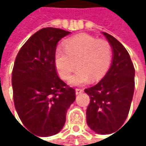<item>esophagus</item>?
<instances>
[{"label":"esophagus","mask_w":146,"mask_h":146,"mask_svg":"<svg viewBox=\"0 0 146 146\" xmlns=\"http://www.w3.org/2000/svg\"><path fill=\"white\" fill-rule=\"evenodd\" d=\"M83 90L82 89H76L75 90V93H76V95H79V94H81V93H83Z\"/></svg>","instance_id":"34e87169"}]
</instances>
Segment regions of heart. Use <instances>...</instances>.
<instances>
[{
    "label": "heart",
    "mask_w": 146,
    "mask_h": 146,
    "mask_svg": "<svg viewBox=\"0 0 146 146\" xmlns=\"http://www.w3.org/2000/svg\"><path fill=\"white\" fill-rule=\"evenodd\" d=\"M64 49H56L55 65L59 76L65 80L70 78L77 65L78 69L69 80L73 86L84 85L90 78L93 81L101 79L111 62V44L90 35L81 34L68 39L64 43Z\"/></svg>",
    "instance_id": "b5f03b06"
}]
</instances>
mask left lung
Here are the masks:
<instances>
[{
	"label": "left lung",
	"instance_id": "8db88e82",
	"mask_svg": "<svg viewBox=\"0 0 146 146\" xmlns=\"http://www.w3.org/2000/svg\"><path fill=\"white\" fill-rule=\"evenodd\" d=\"M112 48L111 65L96 85L85 89L90 98L86 121L94 132L108 134L124 123L134 91V68L124 46L111 35L102 33Z\"/></svg>",
	"mask_w": 146,
	"mask_h": 146
}]
</instances>
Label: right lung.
<instances>
[{"instance_id":"right-lung-1","label":"right lung","mask_w":146,"mask_h":146,"mask_svg":"<svg viewBox=\"0 0 146 146\" xmlns=\"http://www.w3.org/2000/svg\"><path fill=\"white\" fill-rule=\"evenodd\" d=\"M70 33L44 28L26 41L15 59L12 73L15 108L23 125L39 136L61 131L67 111L76 99L74 89L58 77L55 66L56 44Z\"/></svg>"}]
</instances>
